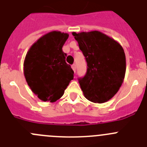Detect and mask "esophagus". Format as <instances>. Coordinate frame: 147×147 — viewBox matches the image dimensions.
Listing matches in <instances>:
<instances>
[{
  "label": "esophagus",
  "mask_w": 147,
  "mask_h": 147,
  "mask_svg": "<svg viewBox=\"0 0 147 147\" xmlns=\"http://www.w3.org/2000/svg\"><path fill=\"white\" fill-rule=\"evenodd\" d=\"M71 68H72V69L74 71V72L76 71V64H73L72 65H71Z\"/></svg>",
  "instance_id": "obj_1"
}]
</instances>
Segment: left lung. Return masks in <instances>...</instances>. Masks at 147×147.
<instances>
[{
	"label": "left lung",
	"instance_id": "obj_1",
	"mask_svg": "<svg viewBox=\"0 0 147 147\" xmlns=\"http://www.w3.org/2000/svg\"><path fill=\"white\" fill-rule=\"evenodd\" d=\"M86 63L85 76L79 79L84 97L94 103L113 98L125 78L126 62L119 42L99 31L72 32Z\"/></svg>",
	"mask_w": 147,
	"mask_h": 147
}]
</instances>
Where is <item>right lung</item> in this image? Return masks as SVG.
Returning a JSON list of instances; mask_svg holds the SVG:
<instances>
[{"instance_id": "1", "label": "right lung", "mask_w": 147, "mask_h": 147, "mask_svg": "<svg viewBox=\"0 0 147 147\" xmlns=\"http://www.w3.org/2000/svg\"><path fill=\"white\" fill-rule=\"evenodd\" d=\"M68 34L52 31L39 38L28 50L24 75L33 93L43 102L59 100L74 79V72L65 62L62 47Z\"/></svg>"}]
</instances>
